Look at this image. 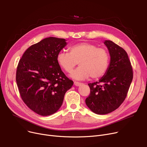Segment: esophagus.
<instances>
[{
    "label": "esophagus",
    "mask_w": 147,
    "mask_h": 147,
    "mask_svg": "<svg viewBox=\"0 0 147 147\" xmlns=\"http://www.w3.org/2000/svg\"><path fill=\"white\" fill-rule=\"evenodd\" d=\"M81 84H82L81 82H76V81H75V82H74V85H75V86H77V87H78V86H80Z\"/></svg>",
    "instance_id": "obj_1"
}]
</instances>
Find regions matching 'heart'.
<instances>
[{"label":"heart","mask_w":147,"mask_h":147,"mask_svg":"<svg viewBox=\"0 0 147 147\" xmlns=\"http://www.w3.org/2000/svg\"><path fill=\"white\" fill-rule=\"evenodd\" d=\"M69 53L60 51L57 62L63 69L70 73L77 65L80 67L74 71L71 77L83 80L91 76L92 79L101 77L106 72L109 63L107 51L90 42H81L69 48Z\"/></svg>","instance_id":"b5f03b06"}]
</instances>
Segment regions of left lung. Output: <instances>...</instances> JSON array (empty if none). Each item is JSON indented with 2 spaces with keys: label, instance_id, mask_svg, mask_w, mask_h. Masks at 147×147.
<instances>
[{
  "label": "left lung",
  "instance_id": "obj_1",
  "mask_svg": "<svg viewBox=\"0 0 147 147\" xmlns=\"http://www.w3.org/2000/svg\"><path fill=\"white\" fill-rule=\"evenodd\" d=\"M110 61L99 81L88 84L90 96L85 103L94 113L106 115L117 109L125 100L133 79L131 63L126 51L113 41L105 40Z\"/></svg>",
  "mask_w": 147,
  "mask_h": 147
}]
</instances>
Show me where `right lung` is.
<instances>
[{"label": "right lung", "mask_w": 147, "mask_h": 147, "mask_svg": "<svg viewBox=\"0 0 147 147\" xmlns=\"http://www.w3.org/2000/svg\"><path fill=\"white\" fill-rule=\"evenodd\" d=\"M64 38L50 37L30 46L18 65L16 81L25 104L41 116L55 113L74 82L66 76L57 55L66 45Z\"/></svg>", "instance_id": "obj_1"}]
</instances>
